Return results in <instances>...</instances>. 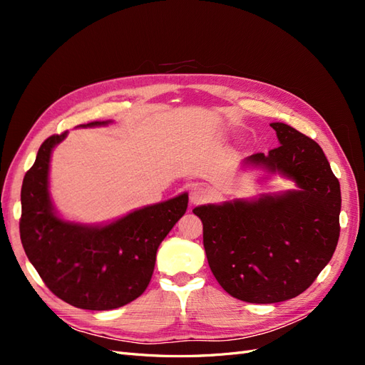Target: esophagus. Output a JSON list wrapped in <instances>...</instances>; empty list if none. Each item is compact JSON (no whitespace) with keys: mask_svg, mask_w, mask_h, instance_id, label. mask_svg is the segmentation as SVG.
I'll return each instance as SVG.
<instances>
[{"mask_svg":"<svg viewBox=\"0 0 365 365\" xmlns=\"http://www.w3.org/2000/svg\"><path fill=\"white\" fill-rule=\"evenodd\" d=\"M208 195H210V190L205 184H195L190 190V202L193 205L202 204L208 200Z\"/></svg>","mask_w":365,"mask_h":365,"instance_id":"obj_1","label":"esophagus"}]
</instances>
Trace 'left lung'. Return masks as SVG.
Wrapping results in <instances>:
<instances>
[{"mask_svg":"<svg viewBox=\"0 0 365 365\" xmlns=\"http://www.w3.org/2000/svg\"><path fill=\"white\" fill-rule=\"evenodd\" d=\"M271 128L280 146L242 165L279 173L295 189L193 208L217 283L231 297L259 304L304 292L332 259L339 237V182L323 149L289 125Z\"/></svg>","mask_w":365,"mask_h":365,"instance_id":"8db88e82","label":"left lung"}]
</instances>
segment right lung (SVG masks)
<instances>
[{
    "label": "right lung",
    "mask_w": 365,
    "mask_h": 365,
    "mask_svg": "<svg viewBox=\"0 0 365 365\" xmlns=\"http://www.w3.org/2000/svg\"><path fill=\"white\" fill-rule=\"evenodd\" d=\"M111 120L81 128L106 126ZM68 132L42 143L21 189L19 233L30 263L47 288L71 306L109 311L146 291L163 239L185 213L189 195L137 208L113 222L62 219L50 196L51 152Z\"/></svg>",
    "instance_id": "1"
}]
</instances>
